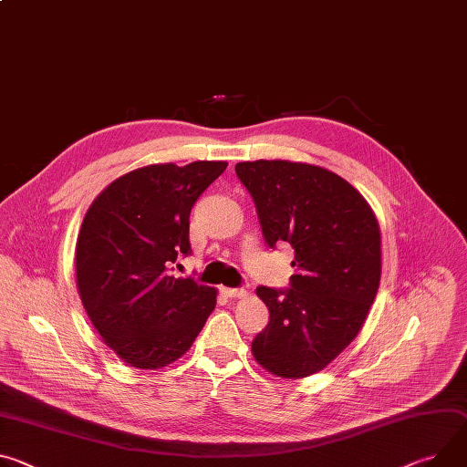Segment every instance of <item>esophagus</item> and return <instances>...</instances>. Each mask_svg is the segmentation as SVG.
<instances>
[{"mask_svg": "<svg viewBox=\"0 0 467 467\" xmlns=\"http://www.w3.org/2000/svg\"><path fill=\"white\" fill-rule=\"evenodd\" d=\"M223 292L229 296V298H242V296H245L247 294V290L245 288H223Z\"/></svg>", "mask_w": 467, "mask_h": 467, "instance_id": "1", "label": "esophagus"}]
</instances>
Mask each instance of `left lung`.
<instances>
[{"instance_id": "left-lung-1", "label": "left lung", "mask_w": 467, "mask_h": 467, "mask_svg": "<svg viewBox=\"0 0 467 467\" xmlns=\"http://www.w3.org/2000/svg\"><path fill=\"white\" fill-rule=\"evenodd\" d=\"M234 171L265 242L294 249L290 286H257L270 322L253 338V356L281 378L315 374L354 341L376 298L378 222L354 186L318 165L257 160Z\"/></svg>"}]
</instances>
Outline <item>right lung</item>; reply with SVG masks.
Masks as SVG:
<instances>
[{"label": "right lung", "mask_w": 467, "mask_h": 467, "mask_svg": "<svg viewBox=\"0 0 467 467\" xmlns=\"http://www.w3.org/2000/svg\"><path fill=\"white\" fill-rule=\"evenodd\" d=\"M225 167L193 161L136 169L111 182L83 218L76 245L79 298L104 343L132 367L179 359L216 307V288L169 270L192 253L190 212Z\"/></svg>", "instance_id": "obj_1"}]
</instances>
